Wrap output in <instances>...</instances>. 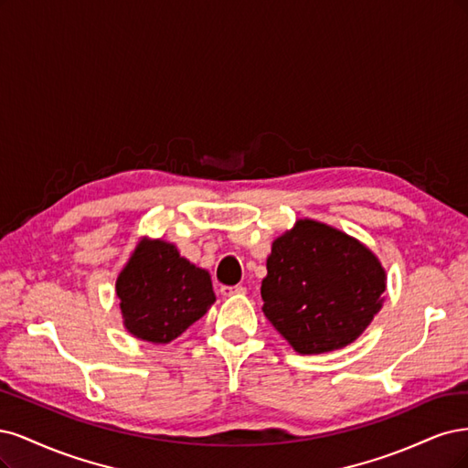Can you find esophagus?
<instances>
[{
  "instance_id": "obj_1",
  "label": "esophagus",
  "mask_w": 468,
  "mask_h": 468,
  "mask_svg": "<svg viewBox=\"0 0 468 468\" xmlns=\"http://www.w3.org/2000/svg\"><path fill=\"white\" fill-rule=\"evenodd\" d=\"M219 292L225 297H229V295H245L247 288H245V285H221Z\"/></svg>"
}]
</instances>
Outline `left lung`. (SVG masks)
Wrapping results in <instances>:
<instances>
[{
    "instance_id": "8db88e82",
    "label": "left lung",
    "mask_w": 468,
    "mask_h": 468,
    "mask_svg": "<svg viewBox=\"0 0 468 468\" xmlns=\"http://www.w3.org/2000/svg\"><path fill=\"white\" fill-rule=\"evenodd\" d=\"M262 280L266 319L299 354L352 344L383 307L387 274L357 239L314 219L272 243Z\"/></svg>"
}]
</instances>
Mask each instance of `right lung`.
Here are the masks:
<instances>
[{
    "label": "right lung",
    "mask_w": 468,
    "mask_h": 468,
    "mask_svg": "<svg viewBox=\"0 0 468 468\" xmlns=\"http://www.w3.org/2000/svg\"><path fill=\"white\" fill-rule=\"evenodd\" d=\"M124 326L135 338L169 344L204 316L216 293L207 270L163 239H142L116 278Z\"/></svg>",
    "instance_id": "1"
}]
</instances>
